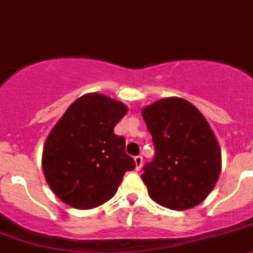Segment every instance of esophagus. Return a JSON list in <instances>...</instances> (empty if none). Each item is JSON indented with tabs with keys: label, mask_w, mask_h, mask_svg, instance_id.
Returning <instances> with one entry per match:
<instances>
[{
	"label": "esophagus",
	"mask_w": 253,
	"mask_h": 253,
	"mask_svg": "<svg viewBox=\"0 0 253 253\" xmlns=\"http://www.w3.org/2000/svg\"><path fill=\"white\" fill-rule=\"evenodd\" d=\"M134 161H135L136 170H140L141 167H143V156L141 155L135 156V158H134Z\"/></svg>",
	"instance_id": "obj_1"
}]
</instances>
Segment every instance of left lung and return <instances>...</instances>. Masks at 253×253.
<instances>
[{
    "instance_id": "obj_1",
    "label": "left lung",
    "mask_w": 253,
    "mask_h": 253,
    "mask_svg": "<svg viewBox=\"0 0 253 253\" xmlns=\"http://www.w3.org/2000/svg\"><path fill=\"white\" fill-rule=\"evenodd\" d=\"M155 155L141 175L150 197L171 210H187L209 196L221 171L215 134L196 107L181 98L160 99L143 109Z\"/></svg>"
}]
</instances>
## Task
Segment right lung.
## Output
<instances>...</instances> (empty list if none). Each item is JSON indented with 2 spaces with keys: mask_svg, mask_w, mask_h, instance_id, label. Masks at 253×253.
I'll list each match as a JSON object with an SVG mask.
<instances>
[{
  "mask_svg": "<svg viewBox=\"0 0 253 253\" xmlns=\"http://www.w3.org/2000/svg\"><path fill=\"white\" fill-rule=\"evenodd\" d=\"M128 113L123 103L90 93L69 105L45 140L42 169L48 186L79 210L103 205L117 192L135 161L114 126Z\"/></svg>",
  "mask_w": 253,
  "mask_h": 253,
  "instance_id": "add662e5",
  "label": "right lung"
}]
</instances>
